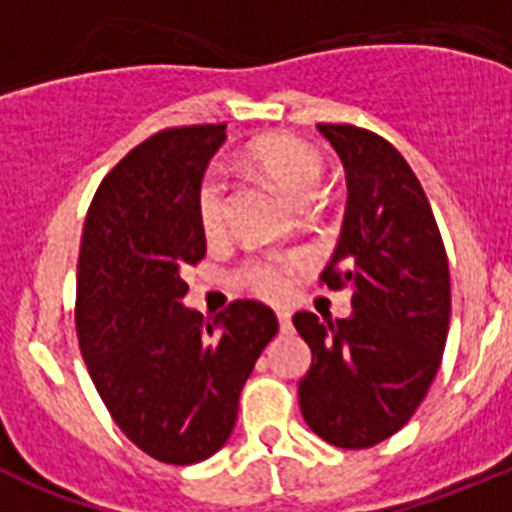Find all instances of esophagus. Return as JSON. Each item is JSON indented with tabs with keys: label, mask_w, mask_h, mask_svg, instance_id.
<instances>
[{
	"label": "esophagus",
	"mask_w": 512,
	"mask_h": 512,
	"mask_svg": "<svg viewBox=\"0 0 512 512\" xmlns=\"http://www.w3.org/2000/svg\"><path fill=\"white\" fill-rule=\"evenodd\" d=\"M277 318H279V328H282V333H289V330H292V315H289L287 310H277Z\"/></svg>",
	"instance_id": "1"
}]
</instances>
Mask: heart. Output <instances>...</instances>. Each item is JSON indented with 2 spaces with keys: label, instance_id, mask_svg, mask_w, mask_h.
Returning <instances> with one entry per match:
<instances>
[{
  "label": "heart",
  "instance_id": "1",
  "mask_svg": "<svg viewBox=\"0 0 512 512\" xmlns=\"http://www.w3.org/2000/svg\"><path fill=\"white\" fill-rule=\"evenodd\" d=\"M248 161H251L253 169L261 171L274 187L282 189L297 205H305L307 200H312L320 176H323V158L307 143L292 138V135H269V138L256 140L248 148ZM197 217H200L205 235H215L223 228L225 182L223 176L215 174V171H210L197 189ZM295 266L297 259H292V256L256 261L246 269V284L256 289L259 295L279 297L284 295L289 274Z\"/></svg>",
  "mask_w": 512,
  "mask_h": 512
}]
</instances>
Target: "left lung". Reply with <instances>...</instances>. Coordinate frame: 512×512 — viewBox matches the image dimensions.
Instances as JSON below:
<instances>
[{
  "label": "left lung",
  "instance_id": "1",
  "mask_svg": "<svg viewBox=\"0 0 512 512\" xmlns=\"http://www.w3.org/2000/svg\"><path fill=\"white\" fill-rule=\"evenodd\" d=\"M346 171V215L323 282L351 289L354 312L292 323L312 351L300 410L323 441L369 449L413 418L441 366L451 284L418 176L395 146L354 125H318Z\"/></svg>",
  "mask_w": 512,
  "mask_h": 512
}]
</instances>
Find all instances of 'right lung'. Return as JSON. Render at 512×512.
<instances>
[{"instance_id": "obj_1", "label": "right lung", "mask_w": 512, "mask_h": 512, "mask_svg": "<svg viewBox=\"0 0 512 512\" xmlns=\"http://www.w3.org/2000/svg\"><path fill=\"white\" fill-rule=\"evenodd\" d=\"M225 125L161 130L104 176L81 235L76 333L120 431L166 464L225 446L277 315L238 300L215 318L184 305V266L205 256L200 189Z\"/></svg>"}]
</instances>
